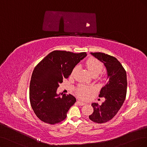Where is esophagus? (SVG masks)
I'll return each instance as SVG.
<instances>
[{"label":"esophagus","instance_id":"obj_1","mask_svg":"<svg viewBox=\"0 0 147 147\" xmlns=\"http://www.w3.org/2000/svg\"><path fill=\"white\" fill-rule=\"evenodd\" d=\"M77 102H78V104L79 105H80V106H82V105H84L86 104L85 103H84V102H81V101H80V100H78Z\"/></svg>","mask_w":147,"mask_h":147}]
</instances>
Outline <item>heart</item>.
I'll return each instance as SVG.
<instances>
[{"label":"heart","mask_w":147,"mask_h":147,"mask_svg":"<svg viewBox=\"0 0 147 147\" xmlns=\"http://www.w3.org/2000/svg\"><path fill=\"white\" fill-rule=\"evenodd\" d=\"M86 66L91 75H98L104 68L103 63L98 59L93 57H91L87 59V61H86ZM76 68L77 67L73 68L71 74H73ZM93 91V88L92 87H87V86L80 85L76 89V94L80 99H86L90 96L91 93Z\"/></svg>","instance_id":"heart-1"}]
</instances>
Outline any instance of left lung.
Wrapping results in <instances>:
<instances>
[{
  "label": "left lung",
  "mask_w": 147,
  "mask_h": 147,
  "mask_svg": "<svg viewBox=\"0 0 147 147\" xmlns=\"http://www.w3.org/2000/svg\"><path fill=\"white\" fill-rule=\"evenodd\" d=\"M104 63L107 71L108 82L102 87L99 96L104 97L102 105L93 103V113L89 116L91 121L97 123H105L116 116L122 106L127 94V80L126 71L118 60L103 53H91Z\"/></svg>",
  "instance_id": "1"
}]
</instances>
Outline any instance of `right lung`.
Masks as SVG:
<instances>
[{"mask_svg":"<svg viewBox=\"0 0 147 147\" xmlns=\"http://www.w3.org/2000/svg\"><path fill=\"white\" fill-rule=\"evenodd\" d=\"M86 56L85 52L74 53L55 50L49 53L34 68L30 85V101L40 121L54 125L67 117L70 107L76 101L71 94L60 97L56 91L64 78Z\"/></svg>","mask_w":147,"mask_h":147,"instance_id":"add662e5","label":"right lung"}]
</instances>
